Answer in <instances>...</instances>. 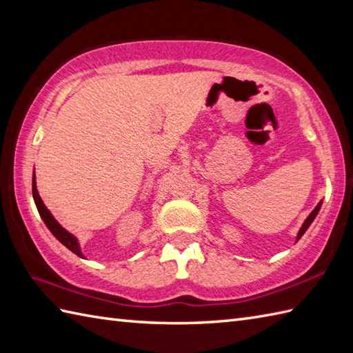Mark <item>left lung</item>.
I'll list each match as a JSON object with an SVG mask.
<instances>
[{"label": "left lung", "instance_id": "left-lung-1", "mask_svg": "<svg viewBox=\"0 0 353 353\" xmlns=\"http://www.w3.org/2000/svg\"><path fill=\"white\" fill-rule=\"evenodd\" d=\"M321 203H323V201H320V203L316 206V209H314V211L308 215V219H306V220L303 221L302 228H301V230H299V234H297V241L302 238V235L305 234L306 229L310 228V224H311V223L314 221V219H316V216H317V214H319V211H320V208H321Z\"/></svg>", "mask_w": 353, "mask_h": 353}]
</instances>
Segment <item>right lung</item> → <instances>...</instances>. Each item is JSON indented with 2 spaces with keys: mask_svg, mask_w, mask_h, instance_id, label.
I'll return each instance as SVG.
<instances>
[{
  "mask_svg": "<svg viewBox=\"0 0 353 353\" xmlns=\"http://www.w3.org/2000/svg\"><path fill=\"white\" fill-rule=\"evenodd\" d=\"M33 199H34V203H36L37 211H39L41 219L43 220L45 224H47V228L50 229L51 234L54 235V236L59 239V241H61L65 247H68V249H70L72 253H76L77 256L85 258L83 253H81V250H80V245H79L77 238L74 236V235H71L68 230H65V229L61 226V224H59V223L54 220V216L51 215V212L48 211L47 206L43 205L42 199L39 197V192H37V190H36V177H34V174H33Z\"/></svg>",
  "mask_w": 353,
  "mask_h": 353,
  "instance_id": "obj_1",
  "label": "right lung"
}]
</instances>
